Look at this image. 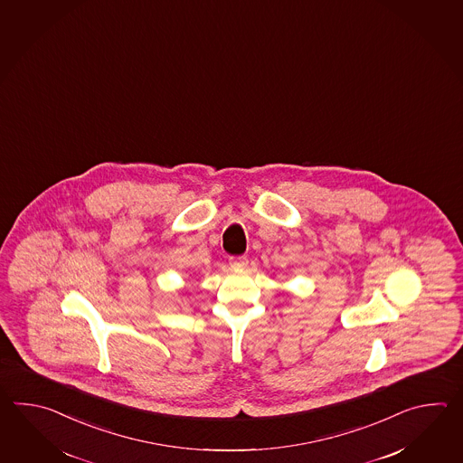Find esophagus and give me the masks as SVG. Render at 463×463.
<instances>
[{"label": "esophagus", "mask_w": 463, "mask_h": 463, "mask_svg": "<svg viewBox=\"0 0 463 463\" xmlns=\"http://www.w3.org/2000/svg\"><path fill=\"white\" fill-rule=\"evenodd\" d=\"M230 266H232L233 269H245L246 266H248V260H246V256L230 258Z\"/></svg>", "instance_id": "esophagus-1"}]
</instances>
